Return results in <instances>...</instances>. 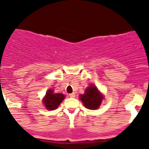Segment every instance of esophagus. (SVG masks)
<instances>
[{
	"label": "esophagus",
	"instance_id": "1",
	"mask_svg": "<svg viewBox=\"0 0 149 149\" xmlns=\"http://www.w3.org/2000/svg\"><path fill=\"white\" fill-rule=\"evenodd\" d=\"M69 97H71V98H73V97H76V94H75L74 92H73V93L69 94Z\"/></svg>",
	"mask_w": 149,
	"mask_h": 149
}]
</instances>
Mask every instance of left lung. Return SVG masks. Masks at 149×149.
<instances>
[{"label": "left lung", "instance_id": "left-lung-1", "mask_svg": "<svg viewBox=\"0 0 149 149\" xmlns=\"http://www.w3.org/2000/svg\"><path fill=\"white\" fill-rule=\"evenodd\" d=\"M80 99L85 108L94 110L100 107L103 97L99 92L96 87L91 85L86 89L84 95H80Z\"/></svg>", "mask_w": 149, "mask_h": 149}]
</instances>
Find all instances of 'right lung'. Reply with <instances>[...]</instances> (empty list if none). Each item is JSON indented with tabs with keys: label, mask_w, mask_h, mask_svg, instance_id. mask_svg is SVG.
I'll return each instance as SVG.
<instances>
[{
	"label": "right lung",
	"mask_w": 149,
	"mask_h": 149,
	"mask_svg": "<svg viewBox=\"0 0 149 149\" xmlns=\"http://www.w3.org/2000/svg\"><path fill=\"white\" fill-rule=\"evenodd\" d=\"M64 99V95L63 94H54L52 90H49L43 100V104L47 109L54 110L59 107Z\"/></svg>",
	"instance_id": "obj_1"
}]
</instances>
